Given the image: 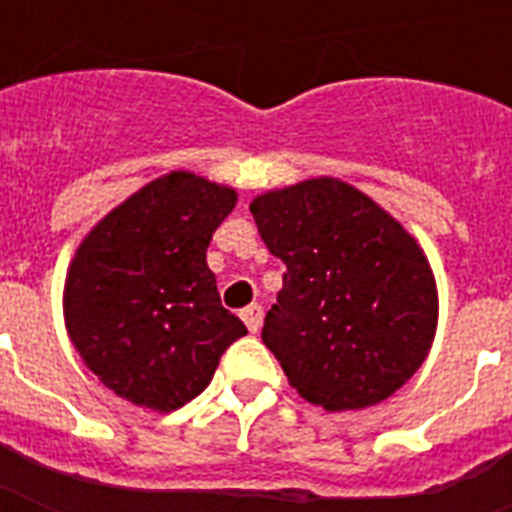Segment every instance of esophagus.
<instances>
[{
    "instance_id": "esophagus-1",
    "label": "esophagus",
    "mask_w": 512,
    "mask_h": 512,
    "mask_svg": "<svg viewBox=\"0 0 512 512\" xmlns=\"http://www.w3.org/2000/svg\"><path fill=\"white\" fill-rule=\"evenodd\" d=\"M241 319H244V324H247L249 332H252V335H257V332H260V327H263V308H260V305H249V308H244V311H241Z\"/></svg>"
}]
</instances>
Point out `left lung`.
<instances>
[{
	"mask_svg": "<svg viewBox=\"0 0 512 512\" xmlns=\"http://www.w3.org/2000/svg\"><path fill=\"white\" fill-rule=\"evenodd\" d=\"M249 212L287 265L263 342L289 385L327 412L393 396L438 327L436 276L417 239L356 185L327 175L260 193Z\"/></svg>",
	"mask_w": 512,
	"mask_h": 512,
	"instance_id": "obj_1",
	"label": "left lung"
}]
</instances>
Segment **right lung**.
I'll return each instance as SVG.
<instances>
[{
  "label": "right lung",
  "instance_id": "right-lung-1",
  "mask_svg": "<svg viewBox=\"0 0 512 512\" xmlns=\"http://www.w3.org/2000/svg\"><path fill=\"white\" fill-rule=\"evenodd\" d=\"M239 193L188 170L124 199L76 247L63 287L68 337L130 404L167 414L207 388L247 335L217 295L207 247Z\"/></svg>",
  "mask_w": 512,
  "mask_h": 512
}]
</instances>
